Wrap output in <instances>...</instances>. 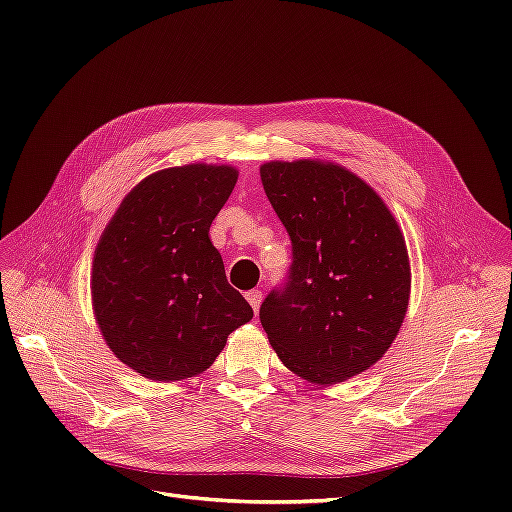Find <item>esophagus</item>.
Here are the masks:
<instances>
[{"label":"esophagus","instance_id":"esophagus-1","mask_svg":"<svg viewBox=\"0 0 512 512\" xmlns=\"http://www.w3.org/2000/svg\"><path fill=\"white\" fill-rule=\"evenodd\" d=\"M245 299L250 301V305H252L254 312H258V309H260V303H262V292H260V290H250V292L245 294Z\"/></svg>","mask_w":512,"mask_h":512}]
</instances>
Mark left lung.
I'll list each match as a JSON object with an SVG mask.
<instances>
[{
  "instance_id": "8db88e82",
  "label": "left lung",
  "mask_w": 512,
  "mask_h": 512,
  "mask_svg": "<svg viewBox=\"0 0 512 512\" xmlns=\"http://www.w3.org/2000/svg\"><path fill=\"white\" fill-rule=\"evenodd\" d=\"M269 203L288 230L292 265L260 305L280 361L314 384H337L378 363L408 312L410 260L376 190L322 160L260 166Z\"/></svg>"
}]
</instances>
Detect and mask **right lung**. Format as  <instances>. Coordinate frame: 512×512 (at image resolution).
<instances>
[{
	"label": "right lung",
	"instance_id": "obj_1",
	"mask_svg": "<svg viewBox=\"0 0 512 512\" xmlns=\"http://www.w3.org/2000/svg\"><path fill=\"white\" fill-rule=\"evenodd\" d=\"M237 177L226 164L158 170L134 185L102 232L91 267L96 322L106 346L143 378L203 374L254 316L209 239Z\"/></svg>",
	"mask_w": 512,
	"mask_h": 512
}]
</instances>
